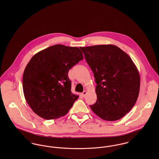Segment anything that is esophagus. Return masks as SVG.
<instances>
[{"label":"esophagus","mask_w":159,"mask_h":159,"mask_svg":"<svg viewBox=\"0 0 159 159\" xmlns=\"http://www.w3.org/2000/svg\"><path fill=\"white\" fill-rule=\"evenodd\" d=\"M86 93H87V92H86V91H83V93H81V95H82V97H85V96H86Z\"/></svg>","instance_id":"34e87169"}]
</instances>
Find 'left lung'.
I'll list each match as a JSON object with an SVG mask.
<instances>
[{
    "label": "left lung",
    "mask_w": 159,
    "mask_h": 159,
    "mask_svg": "<svg viewBox=\"0 0 159 159\" xmlns=\"http://www.w3.org/2000/svg\"><path fill=\"white\" fill-rule=\"evenodd\" d=\"M97 84V102L91 110L101 119L117 120L135 105L140 77L130 56L119 47L101 45L80 47Z\"/></svg>",
    "instance_id": "1"
}]
</instances>
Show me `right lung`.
Here are the masks:
<instances>
[{"instance_id":"obj_1","label":"right lung","mask_w":159,"mask_h":159,"mask_svg":"<svg viewBox=\"0 0 159 159\" xmlns=\"http://www.w3.org/2000/svg\"><path fill=\"white\" fill-rule=\"evenodd\" d=\"M83 59L77 47L56 45L35 54L23 77L24 97L32 111L45 119L65 116L78 95L71 92L68 71Z\"/></svg>"}]
</instances>
